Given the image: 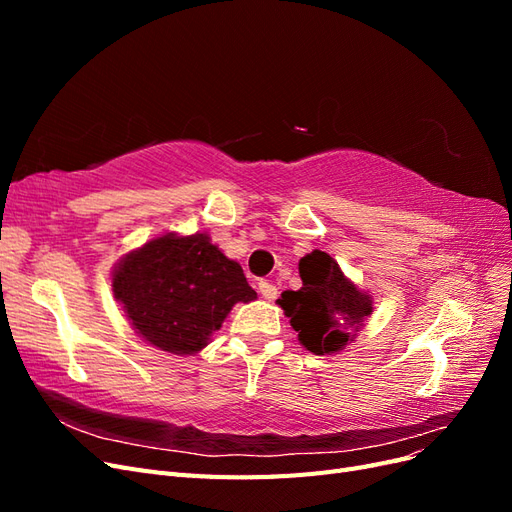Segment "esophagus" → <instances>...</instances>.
<instances>
[{
  "instance_id": "1",
  "label": "esophagus",
  "mask_w": 512,
  "mask_h": 512,
  "mask_svg": "<svg viewBox=\"0 0 512 512\" xmlns=\"http://www.w3.org/2000/svg\"><path fill=\"white\" fill-rule=\"evenodd\" d=\"M258 290H260V294L265 299H269V301H273V299H277V286L275 284H271V282H258Z\"/></svg>"
}]
</instances>
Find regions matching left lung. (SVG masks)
<instances>
[{
  "label": "left lung",
  "instance_id": "8db88e82",
  "mask_svg": "<svg viewBox=\"0 0 512 512\" xmlns=\"http://www.w3.org/2000/svg\"><path fill=\"white\" fill-rule=\"evenodd\" d=\"M301 290H286L277 299L299 342L314 354H333L363 327L371 314V297L361 292L327 254L314 250L299 262Z\"/></svg>",
  "mask_w": 512,
  "mask_h": 512
}]
</instances>
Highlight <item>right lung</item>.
Here are the masks:
<instances>
[{
    "mask_svg": "<svg viewBox=\"0 0 512 512\" xmlns=\"http://www.w3.org/2000/svg\"><path fill=\"white\" fill-rule=\"evenodd\" d=\"M113 292L136 333L173 354L203 350L232 305L256 299L239 262L205 232H170L130 252L113 271Z\"/></svg>",
    "mask_w": 512,
    "mask_h": 512,
    "instance_id": "add662e5",
    "label": "right lung"
}]
</instances>
